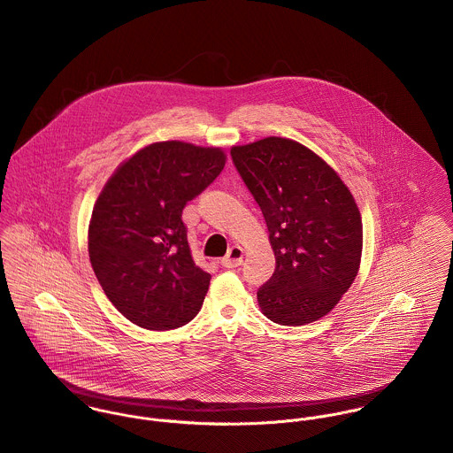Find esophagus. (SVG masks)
Listing matches in <instances>:
<instances>
[{"mask_svg": "<svg viewBox=\"0 0 453 453\" xmlns=\"http://www.w3.org/2000/svg\"><path fill=\"white\" fill-rule=\"evenodd\" d=\"M244 261V250L242 247L234 246L228 249V254L221 259V265L225 268H237Z\"/></svg>", "mask_w": 453, "mask_h": 453, "instance_id": "1", "label": "esophagus"}]
</instances>
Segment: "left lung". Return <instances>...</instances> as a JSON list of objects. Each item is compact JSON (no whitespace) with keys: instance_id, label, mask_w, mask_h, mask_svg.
<instances>
[{"instance_id":"left-lung-1","label":"left lung","mask_w":453,"mask_h":453,"mask_svg":"<svg viewBox=\"0 0 453 453\" xmlns=\"http://www.w3.org/2000/svg\"><path fill=\"white\" fill-rule=\"evenodd\" d=\"M230 154L275 252V272L257 290L261 311L292 327L322 319L360 268L364 230L351 192L324 159L288 138L268 136Z\"/></svg>"}]
</instances>
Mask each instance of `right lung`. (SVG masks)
I'll use <instances>...</instances> for the list:
<instances>
[{"label": "right lung", "mask_w": 453, "mask_h": 453, "mask_svg": "<svg viewBox=\"0 0 453 453\" xmlns=\"http://www.w3.org/2000/svg\"><path fill=\"white\" fill-rule=\"evenodd\" d=\"M225 159L216 147L152 143L119 165L98 196L89 261L109 301L138 327L176 329L199 313L211 275L192 259L181 212Z\"/></svg>", "instance_id": "right-lung-1"}]
</instances>
